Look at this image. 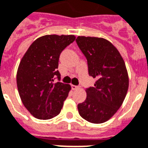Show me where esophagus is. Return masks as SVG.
<instances>
[{"label": "esophagus", "mask_w": 148, "mask_h": 148, "mask_svg": "<svg viewBox=\"0 0 148 148\" xmlns=\"http://www.w3.org/2000/svg\"><path fill=\"white\" fill-rule=\"evenodd\" d=\"M72 88L73 90H77L79 88V86H75V85H72Z\"/></svg>", "instance_id": "obj_1"}]
</instances>
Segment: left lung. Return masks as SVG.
<instances>
[{"label": "left lung", "mask_w": 148, "mask_h": 148, "mask_svg": "<svg viewBox=\"0 0 148 148\" xmlns=\"http://www.w3.org/2000/svg\"><path fill=\"white\" fill-rule=\"evenodd\" d=\"M75 41L86 58L89 75L96 79L94 86L86 89L87 96L78 104L79 113L90 123H104L120 108L128 90L125 62L105 39L78 36Z\"/></svg>", "instance_id": "left-lung-1"}]
</instances>
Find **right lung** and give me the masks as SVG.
Returning a JSON list of instances; mask_svg holds the SVG:
<instances>
[{
    "mask_svg": "<svg viewBox=\"0 0 148 148\" xmlns=\"http://www.w3.org/2000/svg\"><path fill=\"white\" fill-rule=\"evenodd\" d=\"M73 35H46L36 39L21 60L17 86L24 106L39 119H50L61 112L71 86L62 83L57 69L62 51L75 40ZM58 78L59 82L54 83Z\"/></svg>",
    "mask_w": 148,
    "mask_h": 148,
    "instance_id": "add662e5",
    "label": "right lung"
}]
</instances>
